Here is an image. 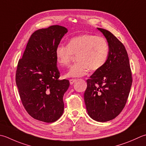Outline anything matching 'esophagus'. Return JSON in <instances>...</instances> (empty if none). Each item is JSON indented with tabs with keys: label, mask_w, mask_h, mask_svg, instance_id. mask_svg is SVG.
Masks as SVG:
<instances>
[{
	"label": "esophagus",
	"mask_w": 146,
	"mask_h": 146,
	"mask_svg": "<svg viewBox=\"0 0 146 146\" xmlns=\"http://www.w3.org/2000/svg\"><path fill=\"white\" fill-rule=\"evenodd\" d=\"M75 82H76V79H70V85H73Z\"/></svg>",
	"instance_id": "esophagus-1"
}]
</instances>
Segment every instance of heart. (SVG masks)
Masks as SVG:
<instances>
[{
	"mask_svg": "<svg viewBox=\"0 0 146 146\" xmlns=\"http://www.w3.org/2000/svg\"><path fill=\"white\" fill-rule=\"evenodd\" d=\"M109 45L106 39L93 34L74 36L68 46L59 45L55 50L57 62L61 66L70 64L73 55H77L76 63L73 64L64 75L67 78H76L86 75L89 69L97 71L104 66L108 59Z\"/></svg>",
	"mask_w": 146,
	"mask_h": 146,
	"instance_id": "1",
	"label": "heart"
}]
</instances>
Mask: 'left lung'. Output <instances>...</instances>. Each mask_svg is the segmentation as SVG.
<instances>
[{"mask_svg": "<svg viewBox=\"0 0 146 146\" xmlns=\"http://www.w3.org/2000/svg\"><path fill=\"white\" fill-rule=\"evenodd\" d=\"M107 40L106 64L87 80L84 101L88 115L99 122L111 120L123 109L132 84L129 59L123 44L110 31L98 28Z\"/></svg>", "mask_w": 146, "mask_h": 146, "instance_id": "left-lung-1", "label": "left lung"}]
</instances>
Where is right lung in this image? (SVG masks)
<instances>
[{"label": "right lung", "instance_id": "add662e5", "mask_svg": "<svg viewBox=\"0 0 146 146\" xmlns=\"http://www.w3.org/2000/svg\"><path fill=\"white\" fill-rule=\"evenodd\" d=\"M67 32L59 25L35 31L18 61L16 83L20 98L26 111L37 120L52 123L63 113V96L70 82L59 79L55 50Z\"/></svg>", "mask_w": 146, "mask_h": 146}]
</instances>
